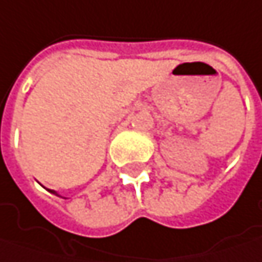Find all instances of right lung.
Listing matches in <instances>:
<instances>
[{"label":"right lung","instance_id":"obj_1","mask_svg":"<svg viewBox=\"0 0 262 262\" xmlns=\"http://www.w3.org/2000/svg\"><path fill=\"white\" fill-rule=\"evenodd\" d=\"M51 192H54V190H51ZM54 193H55V192H54Z\"/></svg>","mask_w":262,"mask_h":262}]
</instances>
